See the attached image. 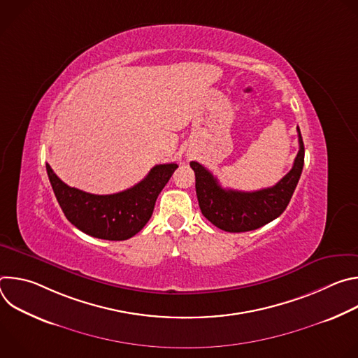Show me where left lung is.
<instances>
[{"label":"left lung","mask_w":358,"mask_h":358,"mask_svg":"<svg viewBox=\"0 0 358 358\" xmlns=\"http://www.w3.org/2000/svg\"><path fill=\"white\" fill-rule=\"evenodd\" d=\"M299 133V152L292 170L273 187L245 192L225 189L202 164L191 162L195 173V189L202 215L217 228L227 232H246L258 229L276 220L287 203L299 182L304 164V145Z\"/></svg>","instance_id":"8db88e82"}]
</instances>
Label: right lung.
<instances>
[{
    "instance_id": "1",
    "label": "right lung",
    "mask_w": 358,
    "mask_h": 358,
    "mask_svg": "<svg viewBox=\"0 0 358 358\" xmlns=\"http://www.w3.org/2000/svg\"><path fill=\"white\" fill-rule=\"evenodd\" d=\"M178 166L152 167L134 187L109 195L89 194L66 185L46 164V173L59 206L71 224L82 232L108 241L134 236L151 218L156 199Z\"/></svg>"
}]
</instances>
